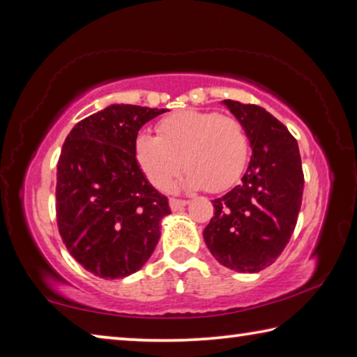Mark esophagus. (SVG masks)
<instances>
[{
    "label": "esophagus",
    "mask_w": 357,
    "mask_h": 357,
    "mask_svg": "<svg viewBox=\"0 0 357 357\" xmlns=\"http://www.w3.org/2000/svg\"><path fill=\"white\" fill-rule=\"evenodd\" d=\"M185 204H187L185 200H179V198H170V208H172V211L183 209Z\"/></svg>",
    "instance_id": "1"
}]
</instances>
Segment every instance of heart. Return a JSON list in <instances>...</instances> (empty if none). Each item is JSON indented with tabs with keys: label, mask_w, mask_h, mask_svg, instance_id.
I'll use <instances>...</instances> for the list:
<instances>
[{
	"label": "heart",
	"mask_w": 357,
	"mask_h": 357,
	"mask_svg": "<svg viewBox=\"0 0 357 357\" xmlns=\"http://www.w3.org/2000/svg\"><path fill=\"white\" fill-rule=\"evenodd\" d=\"M134 149L138 167L157 189H168L184 167V187L222 192L245 170L249 137L236 118L217 112L183 110L162 119L157 135L146 132L138 135Z\"/></svg>",
	"instance_id": "1"
}]
</instances>
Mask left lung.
<instances>
[{
	"instance_id": "8db88e82",
	"label": "left lung",
	"mask_w": 357,
	"mask_h": 357,
	"mask_svg": "<svg viewBox=\"0 0 357 357\" xmlns=\"http://www.w3.org/2000/svg\"><path fill=\"white\" fill-rule=\"evenodd\" d=\"M223 104L244 126L252 157L243 183L213 202L203 238L220 264L258 273L283 252L298 222L304 190L299 146L264 108L229 99Z\"/></svg>"
}]
</instances>
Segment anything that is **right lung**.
<instances>
[{"instance_id": "obj_1", "label": "right lung", "mask_w": 357, "mask_h": 357, "mask_svg": "<svg viewBox=\"0 0 357 357\" xmlns=\"http://www.w3.org/2000/svg\"><path fill=\"white\" fill-rule=\"evenodd\" d=\"M164 108L114 104L74 126L56 173V222L66 249L102 279L137 273L153 255L168 198L135 159L138 130Z\"/></svg>"}]
</instances>
